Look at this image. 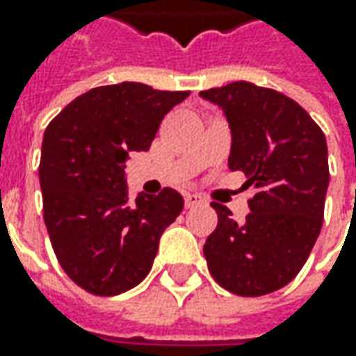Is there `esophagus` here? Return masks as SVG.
Returning <instances> with one entry per match:
<instances>
[{"label":"esophagus","mask_w":356,"mask_h":356,"mask_svg":"<svg viewBox=\"0 0 356 356\" xmlns=\"http://www.w3.org/2000/svg\"><path fill=\"white\" fill-rule=\"evenodd\" d=\"M184 204L186 208H194L198 204H204V198L198 196V194H184Z\"/></svg>","instance_id":"34e87169"}]
</instances>
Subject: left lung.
<instances>
[{
	"instance_id": "obj_1",
	"label": "left lung",
	"mask_w": 356,
	"mask_h": 356,
	"mask_svg": "<svg viewBox=\"0 0 356 356\" xmlns=\"http://www.w3.org/2000/svg\"><path fill=\"white\" fill-rule=\"evenodd\" d=\"M220 104L232 129L227 166L253 186L250 213L236 222L213 202L218 226L204 243L212 277L229 293L261 297L305 266L323 226L329 186L327 140L293 99L248 81L200 92Z\"/></svg>"
}]
</instances>
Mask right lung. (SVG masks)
I'll use <instances>...</instances> for the list:
<instances>
[{
  "label": "right lung",
  "mask_w": 356,
  "mask_h": 356,
  "mask_svg": "<svg viewBox=\"0 0 356 356\" xmlns=\"http://www.w3.org/2000/svg\"><path fill=\"white\" fill-rule=\"evenodd\" d=\"M190 90L118 83L87 90L49 122L39 182L43 220L63 271L85 291L124 293L148 275L160 236L184 208L164 188L129 202L124 162L148 150L164 115Z\"/></svg>",
  "instance_id": "1"
}]
</instances>
